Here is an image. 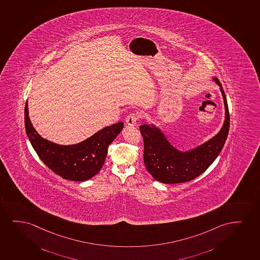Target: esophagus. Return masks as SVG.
Listing matches in <instances>:
<instances>
[{
	"mask_svg": "<svg viewBox=\"0 0 260 260\" xmlns=\"http://www.w3.org/2000/svg\"><path fill=\"white\" fill-rule=\"evenodd\" d=\"M138 119H139V115L138 114H135V113H133V114H131V115H128L127 117H126V123L128 126H135L136 122L138 121Z\"/></svg>",
	"mask_w": 260,
	"mask_h": 260,
	"instance_id": "esophagus-1",
	"label": "esophagus"
}]
</instances>
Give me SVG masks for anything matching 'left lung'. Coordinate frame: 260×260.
I'll list each match as a JSON object with an SVG mask.
<instances>
[{
	"label": "left lung",
	"mask_w": 260,
	"mask_h": 260,
	"mask_svg": "<svg viewBox=\"0 0 260 260\" xmlns=\"http://www.w3.org/2000/svg\"><path fill=\"white\" fill-rule=\"evenodd\" d=\"M213 80L222 94L225 119L219 132L208 141L188 151H181L155 125L140 126L145 165L156 181L167 184L191 181L205 172L221 152L230 131V112L222 85L218 78H213Z\"/></svg>",
	"instance_id": "obj_1"
}]
</instances>
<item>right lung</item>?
Here are the masks:
<instances>
[{"mask_svg":"<svg viewBox=\"0 0 260 260\" xmlns=\"http://www.w3.org/2000/svg\"><path fill=\"white\" fill-rule=\"evenodd\" d=\"M24 125L30 144L46 166L62 178L76 182L87 181L98 174L104 164L108 145L123 128L121 121L78 144L59 145L42 138L34 128L29 117L28 101L24 108Z\"/></svg>","mask_w":260,"mask_h":260,"instance_id":"add662e5","label":"right lung"}]
</instances>
